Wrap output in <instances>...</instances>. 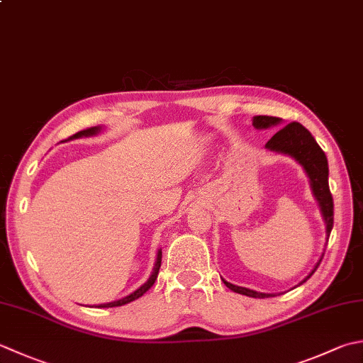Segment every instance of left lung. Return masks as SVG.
<instances>
[{
  "mask_svg": "<svg viewBox=\"0 0 363 363\" xmlns=\"http://www.w3.org/2000/svg\"><path fill=\"white\" fill-rule=\"evenodd\" d=\"M279 123H280V118H275V116L253 118V125L257 127V129H267V127L275 125ZM266 147L275 152H283V154L291 155V157H294L305 168V172H307L310 177L311 190H313L316 200L319 206H321L323 217L325 220V228H328V236H330V231L333 226V198L329 189V165H328V157H325L324 151L316 143V140L311 137V133L305 129L302 124L296 123L294 121V123H289L288 125H285L283 129L277 132L274 137L267 141ZM319 262L313 269V272L318 269ZM313 272H311L303 281H307L310 277L313 275ZM223 283L231 291H234V293L244 294L248 297L264 299V297L272 296V294L257 293V291L247 289L242 286L231 285V283L225 280Z\"/></svg>",
  "mask_w": 363,
  "mask_h": 363,
  "instance_id": "1",
  "label": "left lung"
}]
</instances>
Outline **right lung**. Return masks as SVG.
<instances>
[{"instance_id":"add662e5","label":"right lung","mask_w":363,"mask_h":363,"mask_svg":"<svg viewBox=\"0 0 363 363\" xmlns=\"http://www.w3.org/2000/svg\"><path fill=\"white\" fill-rule=\"evenodd\" d=\"M99 130H101V127H89V129H84V130L77 132L75 135H72V137H69V140H70V138H80V137H89V135H94V133H97ZM160 264H162V250H159V253H157V262H155V266H154V272H152V275L149 277V280L145 283L143 286H140L137 291H133V293H132L130 296L124 297V299L116 301V302H110V303H102V305H99V308L121 307V305H125V303H129V302H132V301H135V299H138V297L143 296V294L146 293V291L154 285V281L157 280V275H159Z\"/></svg>"}]
</instances>
